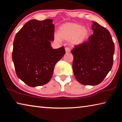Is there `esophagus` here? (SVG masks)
Here are the masks:
<instances>
[{
    "label": "esophagus",
    "mask_w": 122,
    "mask_h": 122,
    "mask_svg": "<svg viewBox=\"0 0 122 122\" xmlns=\"http://www.w3.org/2000/svg\"><path fill=\"white\" fill-rule=\"evenodd\" d=\"M65 51H66V53H69L70 51H71V48H69V47H66V48H65Z\"/></svg>",
    "instance_id": "1"
}]
</instances>
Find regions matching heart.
I'll use <instances>...</instances> for the list:
<instances>
[{
  "mask_svg": "<svg viewBox=\"0 0 122 122\" xmlns=\"http://www.w3.org/2000/svg\"><path fill=\"white\" fill-rule=\"evenodd\" d=\"M89 34L86 27L74 23H67L61 25L58 30V35L55 36V40L60 41L61 39L71 40V44L77 46L84 43Z\"/></svg>",
  "mask_w": 122,
  "mask_h": 122,
  "instance_id": "1",
  "label": "heart"
}]
</instances>
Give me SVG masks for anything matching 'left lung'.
<instances>
[{"mask_svg": "<svg viewBox=\"0 0 122 122\" xmlns=\"http://www.w3.org/2000/svg\"><path fill=\"white\" fill-rule=\"evenodd\" d=\"M92 29L94 34L88 41L71 50L73 69L79 83L96 86L103 81L112 68L115 45L106 28L93 21Z\"/></svg>", "mask_w": 122, "mask_h": 122, "instance_id": "1", "label": "left lung"}]
</instances>
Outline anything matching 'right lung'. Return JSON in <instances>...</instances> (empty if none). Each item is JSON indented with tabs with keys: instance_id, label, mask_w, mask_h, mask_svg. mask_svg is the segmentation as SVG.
<instances>
[{
	"instance_id": "right-lung-1",
	"label": "right lung",
	"mask_w": 122,
	"mask_h": 122,
	"mask_svg": "<svg viewBox=\"0 0 122 122\" xmlns=\"http://www.w3.org/2000/svg\"><path fill=\"white\" fill-rule=\"evenodd\" d=\"M53 20H30L15 35L12 60L18 78L32 87L44 85L52 77L55 64L65 54L64 47L53 49Z\"/></svg>"
}]
</instances>
